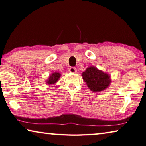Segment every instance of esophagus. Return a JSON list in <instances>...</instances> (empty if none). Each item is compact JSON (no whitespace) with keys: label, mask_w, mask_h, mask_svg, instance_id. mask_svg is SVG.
<instances>
[{"label":"esophagus","mask_w":146,"mask_h":146,"mask_svg":"<svg viewBox=\"0 0 146 146\" xmlns=\"http://www.w3.org/2000/svg\"><path fill=\"white\" fill-rule=\"evenodd\" d=\"M69 71L72 73H76V72H77V70H76V68L74 67H70L69 68Z\"/></svg>","instance_id":"34e87169"}]
</instances>
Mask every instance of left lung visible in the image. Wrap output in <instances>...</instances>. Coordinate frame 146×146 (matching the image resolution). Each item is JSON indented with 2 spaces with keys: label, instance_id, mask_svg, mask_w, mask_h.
Instances as JSON below:
<instances>
[{
  "label": "left lung",
  "instance_id": "1",
  "mask_svg": "<svg viewBox=\"0 0 146 146\" xmlns=\"http://www.w3.org/2000/svg\"><path fill=\"white\" fill-rule=\"evenodd\" d=\"M82 78L92 92H101L107 89L111 83V76L96 67L90 66L82 73Z\"/></svg>",
  "mask_w": 146,
  "mask_h": 146
}]
</instances>
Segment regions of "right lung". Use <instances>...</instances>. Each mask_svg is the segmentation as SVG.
<instances>
[{
	"mask_svg": "<svg viewBox=\"0 0 146 146\" xmlns=\"http://www.w3.org/2000/svg\"><path fill=\"white\" fill-rule=\"evenodd\" d=\"M61 76V74L59 72H53L52 74L50 75L48 78L47 79V80L46 81V85H53L54 83H57L58 82L59 79L60 78Z\"/></svg>",
	"mask_w": 146,
	"mask_h": 146,
	"instance_id": "obj_1",
	"label": "right lung"
}]
</instances>
